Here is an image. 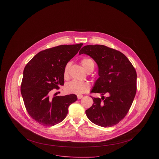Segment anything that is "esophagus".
I'll list each match as a JSON object with an SVG mask.
<instances>
[{
	"label": "esophagus",
	"mask_w": 159,
	"mask_h": 159,
	"mask_svg": "<svg viewBox=\"0 0 159 159\" xmlns=\"http://www.w3.org/2000/svg\"><path fill=\"white\" fill-rule=\"evenodd\" d=\"M77 97H78V99H81L83 97V95H81V94H78V95H77Z\"/></svg>",
	"instance_id": "1"
}]
</instances>
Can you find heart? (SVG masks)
<instances>
[{
    "mask_svg": "<svg viewBox=\"0 0 159 159\" xmlns=\"http://www.w3.org/2000/svg\"><path fill=\"white\" fill-rule=\"evenodd\" d=\"M81 64L84 68L88 73L91 70L93 71L94 68V64L93 61L88 58H85L81 60ZM70 64H67L64 71V76L65 78H67L68 76V68ZM90 84L87 81H80L77 80H73L68 83L66 86V91L68 93L82 94L87 92L89 90Z\"/></svg>",
    "mask_w": 159,
    "mask_h": 159,
    "instance_id": "b5f03b06",
    "label": "heart"
}]
</instances>
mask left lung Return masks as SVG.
<instances>
[{
	"label": "left lung",
	"instance_id": "1",
	"mask_svg": "<svg viewBox=\"0 0 159 159\" xmlns=\"http://www.w3.org/2000/svg\"><path fill=\"white\" fill-rule=\"evenodd\" d=\"M82 54L89 56L98 66L99 77L91 92L102 95L101 98L92 97L93 103L86 111L87 117L97 125L112 127L124 118L133 103L135 69L124 54L106 46H84L79 52Z\"/></svg>",
	"mask_w": 159,
	"mask_h": 159
}]
</instances>
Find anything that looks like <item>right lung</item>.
Returning a JSON list of instances; mask_svg holds the SVG:
<instances>
[{
  "mask_svg": "<svg viewBox=\"0 0 159 159\" xmlns=\"http://www.w3.org/2000/svg\"><path fill=\"white\" fill-rule=\"evenodd\" d=\"M83 43L64 45L46 49L37 54L23 71L21 92L30 117L44 126H53L67 116L68 107L77 100L75 94L54 96L49 92L64 84V71L68 61Z\"/></svg>",
  "mask_w": 159,
  "mask_h": 159,
  "instance_id": "obj_1",
  "label": "right lung"
}]
</instances>
